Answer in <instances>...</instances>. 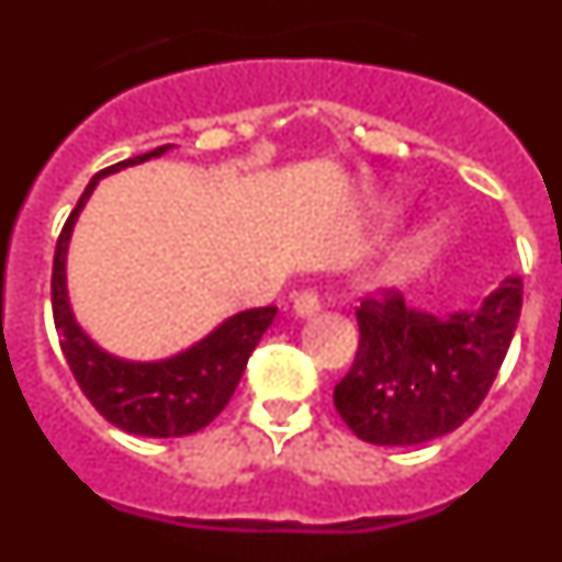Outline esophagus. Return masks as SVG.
Returning <instances> with one entry per match:
<instances>
[{
  "label": "esophagus",
  "mask_w": 562,
  "mask_h": 562,
  "mask_svg": "<svg viewBox=\"0 0 562 562\" xmlns=\"http://www.w3.org/2000/svg\"><path fill=\"white\" fill-rule=\"evenodd\" d=\"M292 306H295V312L301 317H310L321 310V295L315 290H301L295 295V301H292Z\"/></svg>",
  "instance_id": "1"
}]
</instances>
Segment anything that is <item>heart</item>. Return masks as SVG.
Instances as JSON below:
<instances>
[{"instance_id": "1", "label": "heart", "mask_w": 562, "mask_h": 562, "mask_svg": "<svg viewBox=\"0 0 562 562\" xmlns=\"http://www.w3.org/2000/svg\"><path fill=\"white\" fill-rule=\"evenodd\" d=\"M434 245H436L434 238H428V241H425V245H422V247H428V250H430V247H434Z\"/></svg>"}]
</instances>
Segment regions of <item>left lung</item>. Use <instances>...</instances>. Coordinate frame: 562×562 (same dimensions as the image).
<instances>
[{"instance_id": "8db88e82", "label": "left lung", "mask_w": 562, "mask_h": 562, "mask_svg": "<svg viewBox=\"0 0 562 562\" xmlns=\"http://www.w3.org/2000/svg\"><path fill=\"white\" fill-rule=\"evenodd\" d=\"M524 304L509 276L479 310L428 315L400 290H376L355 310L360 342L335 385L342 422L371 445H422L464 425L501 371Z\"/></svg>"}]
</instances>
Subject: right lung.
I'll list each match as a JSON object with an SVG mask.
<instances>
[{
	"mask_svg": "<svg viewBox=\"0 0 562 562\" xmlns=\"http://www.w3.org/2000/svg\"><path fill=\"white\" fill-rule=\"evenodd\" d=\"M168 146L154 148L148 154H137L128 160L109 166L92 177L87 191L81 193L78 205L72 207L69 220L64 222L61 236L53 258V321L61 335V351L67 366L76 376L78 389L83 391L92 408L112 422L114 428L134 436H151V439H171L188 436L211 425L225 411L236 391L238 380L245 374L247 360L258 346L261 335L270 329L276 306H258V310L238 312L227 317L216 331L191 346L182 355L160 362H123L106 355L89 340L76 324L67 301V281H64V261H67L69 233L76 225L78 213L87 205L89 193L101 177L121 168L146 162L160 157Z\"/></svg>",
	"mask_w": 562,
	"mask_h": 562,
	"instance_id": "right-lung-1",
	"label": "right lung"
}]
</instances>
